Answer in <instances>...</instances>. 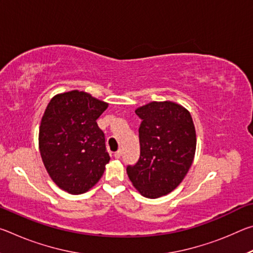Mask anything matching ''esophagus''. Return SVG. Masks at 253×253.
Masks as SVG:
<instances>
[{
    "instance_id": "1",
    "label": "esophagus",
    "mask_w": 253,
    "mask_h": 253,
    "mask_svg": "<svg viewBox=\"0 0 253 253\" xmlns=\"http://www.w3.org/2000/svg\"><path fill=\"white\" fill-rule=\"evenodd\" d=\"M114 156L116 157V158H121V156H122V151H121V149H118V151L114 154Z\"/></svg>"
}]
</instances>
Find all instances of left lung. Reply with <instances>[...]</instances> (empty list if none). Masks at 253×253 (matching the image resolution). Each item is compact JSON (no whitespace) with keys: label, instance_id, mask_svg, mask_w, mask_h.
I'll use <instances>...</instances> for the list:
<instances>
[{"label":"left lung","instance_id":"left-lung-1","mask_svg":"<svg viewBox=\"0 0 253 253\" xmlns=\"http://www.w3.org/2000/svg\"><path fill=\"white\" fill-rule=\"evenodd\" d=\"M135 113L142 119L140 154L135 165L127 166V174L140 194L157 199L175 190L193 163V119L188 110L172 101L149 102Z\"/></svg>","mask_w":253,"mask_h":253}]
</instances>
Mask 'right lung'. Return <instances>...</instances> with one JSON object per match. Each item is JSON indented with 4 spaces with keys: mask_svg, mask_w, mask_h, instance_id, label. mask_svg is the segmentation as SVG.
<instances>
[{
    "mask_svg": "<svg viewBox=\"0 0 253 253\" xmlns=\"http://www.w3.org/2000/svg\"><path fill=\"white\" fill-rule=\"evenodd\" d=\"M107 107L78 90L59 93L46 106L39 130L40 154L50 177L68 193H84L104 174L110 157L97 119Z\"/></svg>",
    "mask_w": 253,
    "mask_h": 253,
    "instance_id": "obj_1",
    "label": "right lung"
}]
</instances>
